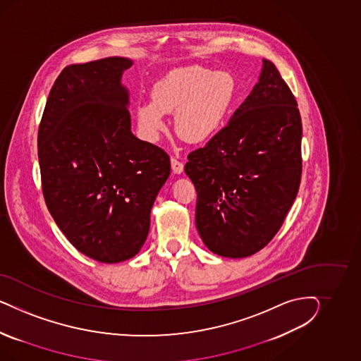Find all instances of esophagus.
<instances>
[{"label":"esophagus","mask_w":361,"mask_h":361,"mask_svg":"<svg viewBox=\"0 0 361 361\" xmlns=\"http://www.w3.org/2000/svg\"><path fill=\"white\" fill-rule=\"evenodd\" d=\"M171 164H172V171L177 175H180L184 171V163L180 161L175 156L171 157Z\"/></svg>","instance_id":"34e87169"}]
</instances>
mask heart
Listing matches in <instances>:
<instances>
[{"instance_id": "1", "label": "heart", "mask_w": 361, "mask_h": 361, "mask_svg": "<svg viewBox=\"0 0 361 361\" xmlns=\"http://www.w3.org/2000/svg\"><path fill=\"white\" fill-rule=\"evenodd\" d=\"M235 94L237 82L230 73L202 66L180 67L153 86L152 102L137 106V124L153 140L166 128L165 114L177 112V133L186 142H207L222 126Z\"/></svg>"}]
</instances>
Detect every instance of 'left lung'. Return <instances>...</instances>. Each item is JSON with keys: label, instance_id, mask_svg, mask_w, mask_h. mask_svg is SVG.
Listing matches in <instances>:
<instances>
[{"label": "left lung", "instance_id": "obj_1", "mask_svg": "<svg viewBox=\"0 0 361 361\" xmlns=\"http://www.w3.org/2000/svg\"><path fill=\"white\" fill-rule=\"evenodd\" d=\"M196 186V226L210 252L250 257L273 240L302 178V119L276 67L263 59L259 82L229 123L188 154Z\"/></svg>", "mask_w": 361, "mask_h": 361}]
</instances>
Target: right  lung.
<instances>
[{"label": "right lung", "mask_w": 361, "mask_h": 361, "mask_svg": "<svg viewBox=\"0 0 361 361\" xmlns=\"http://www.w3.org/2000/svg\"><path fill=\"white\" fill-rule=\"evenodd\" d=\"M132 61L109 56L66 66L38 130L44 202L71 245L103 263L142 249L151 209L171 173L163 148L131 132L121 74Z\"/></svg>", "instance_id": "obj_1"}]
</instances>
